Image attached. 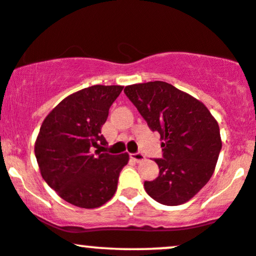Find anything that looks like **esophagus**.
<instances>
[{
  "label": "esophagus",
  "mask_w": 256,
  "mask_h": 256,
  "mask_svg": "<svg viewBox=\"0 0 256 256\" xmlns=\"http://www.w3.org/2000/svg\"><path fill=\"white\" fill-rule=\"evenodd\" d=\"M130 156H131V159L134 160L136 162H141L146 159V156H143L142 153H132V154H130Z\"/></svg>",
  "instance_id": "34e87169"
}]
</instances>
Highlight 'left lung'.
<instances>
[{
    "label": "left lung",
    "mask_w": 256,
    "mask_h": 256,
    "mask_svg": "<svg viewBox=\"0 0 256 256\" xmlns=\"http://www.w3.org/2000/svg\"><path fill=\"white\" fill-rule=\"evenodd\" d=\"M124 92L162 141L159 176L144 182L146 192L164 206L186 203L214 174L222 147L218 122L200 100L164 81L128 85Z\"/></svg>",
    "instance_id": "1"
}]
</instances>
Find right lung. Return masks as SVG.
I'll list each match as a JSON object with an SVG mask.
<instances>
[{
  "instance_id": "add662e5",
  "label": "right lung",
  "mask_w": 256,
  "mask_h": 256,
  "mask_svg": "<svg viewBox=\"0 0 256 256\" xmlns=\"http://www.w3.org/2000/svg\"><path fill=\"white\" fill-rule=\"evenodd\" d=\"M122 86L94 85L66 97L44 118L35 142L42 178L72 206L94 209L115 194L128 154L100 153V128ZM94 148L98 150L92 152Z\"/></svg>"
}]
</instances>
